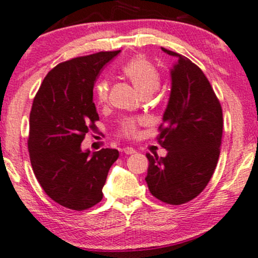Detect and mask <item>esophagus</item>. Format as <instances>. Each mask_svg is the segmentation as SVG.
<instances>
[{
    "mask_svg": "<svg viewBox=\"0 0 258 258\" xmlns=\"http://www.w3.org/2000/svg\"><path fill=\"white\" fill-rule=\"evenodd\" d=\"M123 152L125 154H133V153H135V148L126 146V147L123 148Z\"/></svg>",
    "mask_w": 258,
    "mask_h": 258,
    "instance_id": "1",
    "label": "esophagus"
}]
</instances>
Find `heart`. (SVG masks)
Masks as SVG:
<instances>
[{"instance_id":"obj_1","label":"heart","mask_w":258,"mask_h":258,"mask_svg":"<svg viewBox=\"0 0 258 258\" xmlns=\"http://www.w3.org/2000/svg\"><path fill=\"white\" fill-rule=\"evenodd\" d=\"M123 72L130 81L133 82L136 89L142 95L147 93H154L160 84V75L158 70L152 62L144 57H134L123 66ZM96 101L104 104L108 98V83L107 81L101 80L95 87ZM144 123L142 119L126 118L122 122L120 132L124 136H135L138 133V125Z\"/></svg>"}]
</instances>
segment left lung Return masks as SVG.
<instances>
[{"label":"left lung","mask_w":258,"mask_h":258,"mask_svg":"<svg viewBox=\"0 0 258 258\" xmlns=\"http://www.w3.org/2000/svg\"><path fill=\"white\" fill-rule=\"evenodd\" d=\"M176 57L170 69L171 88L158 140L165 157L147 153L148 189L159 201L181 205L192 201L213 176L220 157L223 118L208 78L188 57Z\"/></svg>","instance_id":"8db88e82"}]
</instances>
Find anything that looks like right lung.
I'll return each mask as SVG.
<instances>
[{
	"mask_svg": "<svg viewBox=\"0 0 258 258\" xmlns=\"http://www.w3.org/2000/svg\"><path fill=\"white\" fill-rule=\"evenodd\" d=\"M119 51L59 63L48 72L33 99L27 140L33 172L47 196L71 210H87L101 201L108 170L119 156L112 148L93 154L81 148L99 120L94 84Z\"/></svg>",
	"mask_w": 258,
	"mask_h": 258,
	"instance_id": "right-lung-1",
	"label": "right lung"
}]
</instances>
